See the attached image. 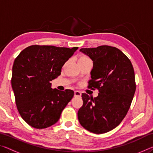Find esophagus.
I'll return each mask as SVG.
<instances>
[{
  "instance_id": "obj_1",
  "label": "esophagus",
  "mask_w": 153,
  "mask_h": 153,
  "mask_svg": "<svg viewBox=\"0 0 153 153\" xmlns=\"http://www.w3.org/2000/svg\"><path fill=\"white\" fill-rule=\"evenodd\" d=\"M81 95H82L81 92L78 91V90H76V91L74 92V96H75V97H81Z\"/></svg>"
}]
</instances>
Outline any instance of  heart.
I'll return each mask as SVG.
<instances>
[{"mask_svg":"<svg viewBox=\"0 0 153 153\" xmlns=\"http://www.w3.org/2000/svg\"><path fill=\"white\" fill-rule=\"evenodd\" d=\"M89 58L86 56H82L79 59V61H84V60H89Z\"/></svg>","mask_w":153,"mask_h":153,"instance_id":"1","label":"heart"}]
</instances>
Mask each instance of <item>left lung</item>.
<instances>
[{"instance_id":"1","label":"left lung","mask_w":153,"mask_h":153,"mask_svg":"<svg viewBox=\"0 0 153 153\" xmlns=\"http://www.w3.org/2000/svg\"><path fill=\"white\" fill-rule=\"evenodd\" d=\"M93 61L88 88L98 90V97L82 93L83 105L77 112L81 126L94 134L115 128L130 107L136 91L131 61L120 49L110 46L79 50Z\"/></svg>"}]
</instances>
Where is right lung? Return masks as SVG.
<instances>
[{
  "label": "right lung",
  "mask_w": 153,
  "mask_h": 153,
  "mask_svg": "<svg viewBox=\"0 0 153 153\" xmlns=\"http://www.w3.org/2000/svg\"><path fill=\"white\" fill-rule=\"evenodd\" d=\"M77 48L32 45L15 59L12 88L21 117L30 126L43 129L53 126L73 98V90L53 89L51 81L60 76L62 67Z\"/></svg>",
  "instance_id": "right-lung-1"
}]
</instances>
